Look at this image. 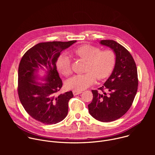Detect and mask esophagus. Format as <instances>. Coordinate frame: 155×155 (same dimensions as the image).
I'll return each mask as SVG.
<instances>
[{
    "mask_svg": "<svg viewBox=\"0 0 155 155\" xmlns=\"http://www.w3.org/2000/svg\"><path fill=\"white\" fill-rule=\"evenodd\" d=\"M82 93V91H75L74 90L73 91V94L74 96H77V95H78L80 94H81Z\"/></svg>",
    "mask_w": 155,
    "mask_h": 155,
    "instance_id": "1",
    "label": "esophagus"
}]
</instances>
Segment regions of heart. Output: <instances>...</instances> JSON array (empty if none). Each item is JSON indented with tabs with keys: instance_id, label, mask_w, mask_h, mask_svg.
<instances>
[{
	"instance_id": "obj_1",
	"label": "heart",
	"mask_w": 155,
	"mask_h": 155,
	"mask_svg": "<svg viewBox=\"0 0 155 155\" xmlns=\"http://www.w3.org/2000/svg\"><path fill=\"white\" fill-rule=\"evenodd\" d=\"M74 53L87 61L86 74H77L68 79L65 83L69 89L81 91L92 84L96 79H102L111 73L115 63V54L111 50H101L96 47L84 45L74 51ZM71 60L67 53H62L56 61L58 71L64 75L71 73Z\"/></svg>"
}]
</instances>
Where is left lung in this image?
I'll return each mask as SVG.
<instances>
[{"instance_id": "1", "label": "left lung", "mask_w": 155, "mask_h": 155, "mask_svg": "<svg viewBox=\"0 0 155 155\" xmlns=\"http://www.w3.org/2000/svg\"><path fill=\"white\" fill-rule=\"evenodd\" d=\"M102 46L110 48L115 54L114 70L99 89L92 90L93 99L88 105L90 115L102 122L115 121L124 115L130 107L137 91V71L134 60L130 53L114 40H103ZM106 89V94L103 91Z\"/></svg>"}]
</instances>
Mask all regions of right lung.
Masks as SVG:
<instances>
[{
	"label": "right lung",
	"instance_id": "obj_1",
	"mask_svg": "<svg viewBox=\"0 0 155 155\" xmlns=\"http://www.w3.org/2000/svg\"><path fill=\"white\" fill-rule=\"evenodd\" d=\"M76 41L38 43L28 50L20 61L19 100L27 113L41 123L56 124L68 115V102L74 95L71 91L58 94L62 83L56 69V61L61 53ZM41 72L43 76L40 75Z\"/></svg>",
	"mask_w": 155,
	"mask_h": 155
}]
</instances>
